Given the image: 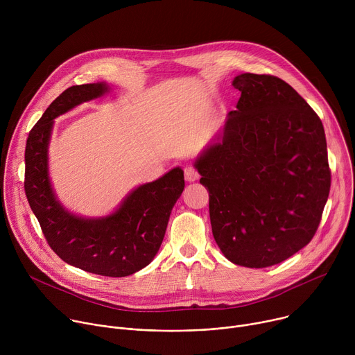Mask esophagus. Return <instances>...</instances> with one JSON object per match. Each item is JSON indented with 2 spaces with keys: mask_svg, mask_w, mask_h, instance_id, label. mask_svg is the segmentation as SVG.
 Segmentation results:
<instances>
[{
  "mask_svg": "<svg viewBox=\"0 0 355 355\" xmlns=\"http://www.w3.org/2000/svg\"><path fill=\"white\" fill-rule=\"evenodd\" d=\"M184 175H185V180H187L188 182L196 181V180L199 178V173H198L196 168L192 167V166H187V167L184 168Z\"/></svg>",
  "mask_w": 355,
  "mask_h": 355,
  "instance_id": "obj_1",
  "label": "esophagus"
}]
</instances>
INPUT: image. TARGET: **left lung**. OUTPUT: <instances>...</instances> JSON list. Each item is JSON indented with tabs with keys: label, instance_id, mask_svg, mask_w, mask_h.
<instances>
[{
	"label": "left lung",
	"instance_id": "left-lung-1",
	"mask_svg": "<svg viewBox=\"0 0 355 355\" xmlns=\"http://www.w3.org/2000/svg\"><path fill=\"white\" fill-rule=\"evenodd\" d=\"M223 132L195 162L214 237L243 267L279 264L315 236L330 192L324 129L288 83L244 73Z\"/></svg>",
	"mask_w": 355,
	"mask_h": 355
}]
</instances>
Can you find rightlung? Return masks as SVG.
Returning <instances> with one entry per match:
<instances>
[{
	"label": "right lung",
	"mask_w": 355,
	"mask_h": 355,
	"mask_svg": "<svg viewBox=\"0 0 355 355\" xmlns=\"http://www.w3.org/2000/svg\"><path fill=\"white\" fill-rule=\"evenodd\" d=\"M105 83L63 91L29 132L25 148V193L42 232L56 254L70 266L105 277H126L157 254L173 207L185 187L177 167L133 189L111 215L85 219L66 211L49 180L47 146L55 118L108 91Z\"/></svg>",
	"instance_id": "obj_1"
}]
</instances>
